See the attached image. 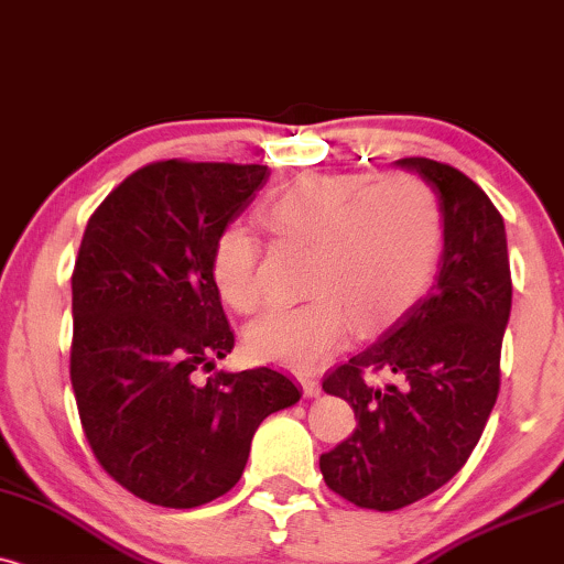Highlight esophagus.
Listing matches in <instances>:
<instances>
[{
    "instance_id": "obj_1",
    "label": "esophagus",
    "mask_w": 564,
    "mask_h": 564,
    "mask_svg": "<svg viewBox=\"0 0 564 564\" xmlns=\"http://www.w3.org/2000/svg\"><path fill=\"white\" fill-rule=\"evenodd\" d=\"M301 384H303V392L308 394V398H316V394H322V381H318L316 377H311V373L301 377Z\"/></svg>"
}]
</instances>
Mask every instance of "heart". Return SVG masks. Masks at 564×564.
<instances>
[{
	"instance_id": "heart-1",
	"label": "heart",
	"mask_w": 564,
	"mask_h": 564,
	"mask_svg": "<svg viewBox=\"0 0 564 564\" xmlns=\"http://www.w3.org/2000/svg\"><path fill=\"white\" fill-rule=\"evenodd\" d=\"M276 240L308 246L305 293L248 329L253 358L311 368L345 345L352 324L379 335L429 293L444 250V208L434 185L413 172L371 180L364 172H301L261 208ZM214 288L238 314L269 305L261 242L246 227H225L208 261Z\"/></svg>"
}]
</instances>
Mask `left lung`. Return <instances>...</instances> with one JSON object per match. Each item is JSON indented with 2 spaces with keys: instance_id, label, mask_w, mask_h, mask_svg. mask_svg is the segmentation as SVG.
Here are the masks:
<instances>
[{
  "instance_id": "8db88e82",
  "label": "left lung",
  "mask_w": 564,
  "mask_h": 564,
  "mask_svg": "<svg viewBox=\"0 0 564 564\" xmlns=\"http://www.w3.org/2000/svg\"><path fill=\"white\" fill-rule=\"evenodd\" d=\"M398 164L434 185L444 208L436 284L379 343L332 368L324 392L358 426L318 457L335 495L392 512L442 489L481 440L499 394L512 305L502 214L468 175L426 156ZM377 376L393 379L379 386Z\"/></svg>"
}]
</instances>
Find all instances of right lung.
Instances as JSON below:
<instances>
[{"label": "right lung", "mask_w": 564, "mask_h": 564, "mask_svg": "<svg viewBox=\"0 0 564 564\" xmlns=\"http://www.w3.org/2000/svg\"><path fill=\"white\" fill-rule=\"evenodd\" d=\"M267 177L263 164L151 162L83 232L69 381L94 457L143 502L191 510L227 495L261 421L301 400L274 368L212 373L235 347L212 248Z\"/></svg>", "instance_id": "right-lung-1"}]
</instances>
